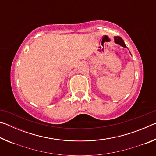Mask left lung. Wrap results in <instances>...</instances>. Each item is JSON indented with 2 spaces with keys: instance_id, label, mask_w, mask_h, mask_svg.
I'll list each match as a JSON object with an SVG mask.
<instances>
[{
  "instance_id": "1",
  "label": "left lung",
  "mask_w": 156,
  "mask_h": 156,
  "mask_svg": "<svg viewBox=\"0 0 156 156\" xmlns=\"http://www.w3.org/2000/svg\"><path fill=\"white\" fill-rule=\"evenodd\" d=\"M114 40H115V43H117L118 44H120V45H121L122 47H126L125 43H124V41L122 38H120V36H115L114 37Z\"/></svg>"
}]
</instances>
